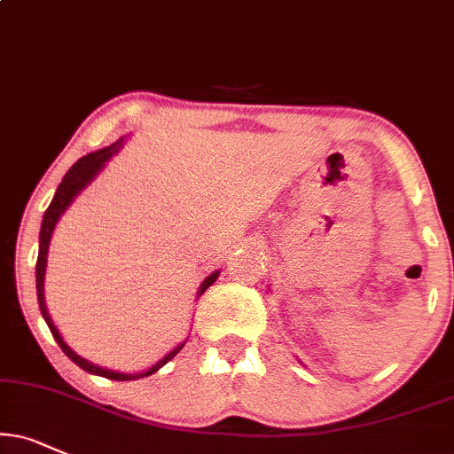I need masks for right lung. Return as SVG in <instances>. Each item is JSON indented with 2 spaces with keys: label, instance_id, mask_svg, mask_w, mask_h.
<instances>
[{
  "label": "right lung",
  "instance_id": "right-lung-1",
  "mask_svg": "<svg viewBox=\"0 0 454 454\" xmlns=\"http://www.w3.org/2000/svg\"><path fill=\"white\" fill-rule=\"evenodd\" d=\"M124 147V137L120 138V141H115L114 145H109V147H103L98 151H92V153L83 155L69 168V172L63 176V181H60L59 187H56V193L52 201H50L48 210L43 212V221H42V229H39V253H37V265H35V288H37V303H39V311H42L43 320H46L50 333H52V337L56 339V343L60 345V349L65 351L67 357H71L73 362L77 364V366L83 368L86 372L90 374H98V377H105V379H111V381H137V379H143V377H149V374L158 372L164 364H168L175 357L178 351L183 349L184 343L187 340H183V343H178L175 349L170 351V354H166L161 357L160 362H155L153 366H149L147 371L143 372H120V371H111V368H103V366H97V364L88 362L86 357H82L77 351H73L69 345H67V340L63 339V334L59 333V328L54 326L52 317H50L48 313V307H46V294H43V279H46V265H48V248H50V239H52V233L56 229V223L60 221V216L65 215V210L69 208L73 204V200L80 195L83 189L90 184L94 178L100 175V170H103L105 166H107V161L114 158V155ZM218 276H221V270L212 271L208 278L204 279V282L200 284L198 288V296H201L206 293V288H210L212 284L216 282Z\"/></svg>",
  "mask_w": 454,
  "mask_h": 454
}]
</instances>
